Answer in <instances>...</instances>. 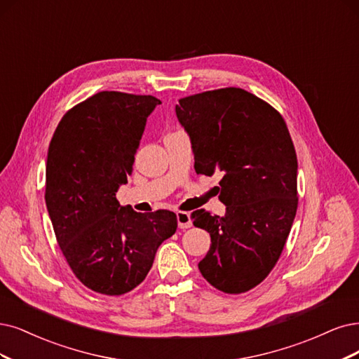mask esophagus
I'll list each match as a JSON object with an SVG mask.
<instances>
[{"label": "esophagus", "mask_w": 359, "mask_h": 359, "mask_svg": "<svg viewBox=\"0 0 359 359\" xmlns=\"http://www.w3.org/2000/svg\"><path fill=\"white\" fill-rule=\"evenodd\" d=\"M176 217H177V226H179L180 229H188V228L192 226L191 215L187 213V211H177Z\"/></svg>", "instance_id": "esophagus-1"}]
</instances>
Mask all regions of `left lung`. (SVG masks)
Instances as JSON below:
<instances>
[{
    "label": "left lung",
    "mask_w": 359,
    "mask_h": 359,
    "mask_svg": "<svg viewBox=\"0 0 359 359\" xmlns=\"http://www.w3.org/2000/svg\"><path fill=\"white\" fill-rule=\"evenodd\" d=\"M176 115L198 175L223 172L224 216L192 213L211 238L198 268L223 293H244L269 275L296 216L297 156L288 128L271 104L235 87L180 99Z\"/></svg>",
    "instance_id": "obj_1"
}]
</instances>
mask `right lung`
<instances>
[{
  "label": "right lung",
  "instance_id": "obj_1",
  "mask_svg": "<svg viewBox=\"0 0 359 359\" xmlns=\"http://www.w3.org/2000/svg\"><path fill=\"white\" fill-rule=\"evenodd\" d=\"M159 103L100 91L66 112L48 146L46 204L56 240L78 280L100 294L137 287L158 247L177 229L172 211L136 213L115 198Z\"/></svg>",
  "mask_w": 359,
  "mask_h": 359
}]
</instances>
